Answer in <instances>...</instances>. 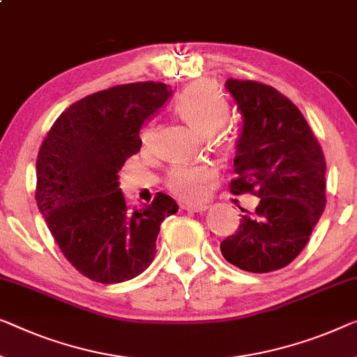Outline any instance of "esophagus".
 Returning <instances> with one entry per match:
<instances>
[{"mask_svg":"<svg viewBox=\"0 0 357 357\" xmlns=\"http://www.w3.org/2000/svg\"><path fill=\"white\" fill-rule=\"evenodd\" d=\"M184 210H188V211H192V213H202V211H205L206 208H208V205H205V204H197V205H184L183 206Z\"/></svg>","mask_w":357,"mask_h":357,"instance_id":"1","label":"esophagus"}]
</instances>
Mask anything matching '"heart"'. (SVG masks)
Masks as SVG:
<instances>
[{
    "mask_svg": "<svg viewBox=\"0 0 357 357\" xmlns=\"http://www.w3.org/2000/svg\"><path fill=\"white\" fill-rule=\"evenodd\" d=\"M174 109L188 123L202 135H211L226 123L231 107L220 88L208 79L190 83L174 100ZM152 135V126L142 131V142L147 144ZM215 168L210 165H176L169 169L165 184L179 199L200 200L215 179Z\"/></svg>",
    "mask_w": 357,
    "mask_h": 357,
    "instance_id": "obj_1",
    "label": "heart"
}]
</instances>
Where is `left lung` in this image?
<instances>
[{"mask_svg": "<svg viewBox=\"0 0 357 357\" xmlns=\"http://www.w3.org/2000/svg\"><path fill=\"white\" fill-rule=\"evenodd\" d=\"M243 115L231 192L259 197L221 242L226 261L248 273L285 268L301 253L326 208V158L300 109L269 84L229 78Z\"/></svg>", "mask_w": 357, "mask_h": 357, "instance_id": "obj_1", "label": "left lung"}]
</instances>
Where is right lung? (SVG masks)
<instances>
[{"instance_id":"right-lung-1","label":"right lung","mask_w":357,"mask_h":357,"mask_svg":"<svg viewBox=\"0 0 357 357\" xmlns=\"http://www.w3.org/2000/svg\"><path fill=\"white\" fill-rule=\"evenodd\" d=\"M172 94L165 83L137 82L93 93L57 116L41 142L35 199L67 261L84 278L120 284L155 258L160 225L178 213L157 192L131 208L119 173L141 149L144 120Z\"/></svg>"}]
</instances>
